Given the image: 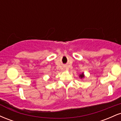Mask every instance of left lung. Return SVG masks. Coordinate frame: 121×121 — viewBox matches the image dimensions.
Returning <instances> with one entry per match:
<instances>
[{"label":"left lung","mask_w":121,"mask_h":121,"mask_svg":"<svg viewBox=\"0 0 121 121\" xmlns=\"http://www.w3.org/2000/svg\"><path fill=\"white\" fill-rule=\"evenodd\" d=\"M84 77V74H83V73H82L81 74H80V77H81V78H83Z\"/></svg>","instance_id":"obj_1"}]
</instances>
